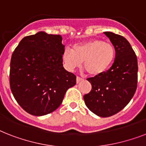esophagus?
Masks as SVG:
<instances>
[{"label": "esophagus", "instance_id": "34e87169", "mask_svg": "<svg viewBox=\"0 0 146 146\" xmlns=\"http://www.w3.org/2000/svg\"><path fill=\"white\" fill-rule=\"evenodd\" d=\"M82 80H83V78L80 77V76H76V82H77V83H79V82H80V81H82Z\"/></svg>", "mask_w": 146, "mask_h": 146}]
</instances>
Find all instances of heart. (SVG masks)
Listing matches in <instances>:
<instances>
[{"instance_id":"obj_1","label":"heart","mask_w":146,"mask_h":146,"mask_svg":"<svg viewBox=\"0 0 146 146\" xmlns=\"http://www.w3.org/2000/svg\"><path fill=\"white\" fill-rule=\"evenodd\" d=\"M115 50L108 42L92 39L76 44L73 49L64 48L62 59L68 70L73 71L84 62V69L90 75H98L112 64Z\"/></svg>"}]
</instances>
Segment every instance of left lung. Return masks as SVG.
<instances>
[{"label": "left lung", "mask_w": 146, "mask_h": 146, "mask_svg": "<svg viewBox=\"0 0 146 146\" xmlns=\"http://www.w3.org/2000/svg\"><path fill=\"white\" fill-rule=\"evenodd\" d=\"M115 49V59L108 70L87 80L92 90L83 96L87 108L96 115L108 117L127 106L137 88L138 63L131 45L124 37L105 32Z\"/></svg>", "instance_id": "left-lung-1"}]
</instances>
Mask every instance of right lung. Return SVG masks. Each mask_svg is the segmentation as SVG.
<instances>
[{
  "mask_svg": "<svg viewBox=\"0 0 146 146\" xmlns=\"http://www.w3.org/2000/svg\"><path fill=\"white\" fill-rule=\"evenodd\" d=\"M60 35L38 32L24 37L10 60V86L15 99L27 113L46 115L61 104L76 76L63 66L64 49Z\"/></svg>",
  "mask_w": 146,
  "mask_h": 146,
  "instance_id": "obj_1",
  "label": "right lung"
}]
</instances>
